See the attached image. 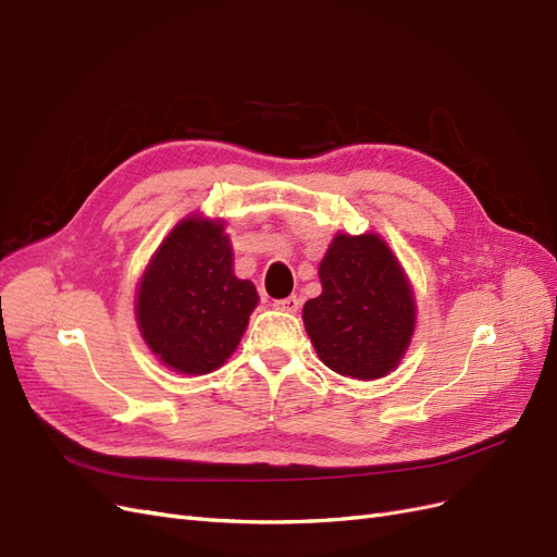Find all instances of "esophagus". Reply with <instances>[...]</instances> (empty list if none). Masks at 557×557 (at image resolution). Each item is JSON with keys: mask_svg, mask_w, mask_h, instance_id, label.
Masks as SVG:
<instances>
[{"mask_svg": "<svg viewBox=\"0 0 557 557\" xmlns=\"http://www.w3.org/2000/svg\"><path fill=\"white\" fill-rule=\"evenodd\" d=\"M274 307H276L278 311H285V313H297L299 299H297L295 295H290V297H285V299H276Z\"/></svg>", "mask_w": 557, "mask_h": 557, "instance_id": "esophagus-1", "label": "esophagus"}]
</instances>
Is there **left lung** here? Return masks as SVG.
I'll return each instance as SVG.
<instances>
[{
	"mask_svg": "<svg viewBox=\"0 0 557 557\" xmlns=\"http://www.w3.org/2000/svg\"><path fill=\"white\" fill-rule=\"evenodd\" d=\"M323 293L301 318L332 372L358 381L399 367L416 330V297L397 256L376 232H336L318 267Z\"/></svg>",
	"mask_w": 557,
	"mask_h": 557,
	"instance_id": "8db88e82",
	"label": "left lung"
}]
</instances>
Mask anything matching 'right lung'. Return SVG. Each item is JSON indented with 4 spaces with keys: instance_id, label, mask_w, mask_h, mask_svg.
I'll use <instances>...</instances> for the list:
<instances>
[{
    "instance_id": "add662e5",
    "label": "right lung",
    "mask_w": 557,
    "mask_h": 557,
    "mask_svg": "<svg viewBox=\"0 0 557 557\" xmlns=\"http://www.w3.org/2000/svg\"><path fill=\"white\" fill-rule=\"evenodd\" d=\"M260 295L234 274L221 218L185 215L139 278L134 315L150 352L172 372L199 376L237 350Z\"/></svg>"
}]
</instances>
